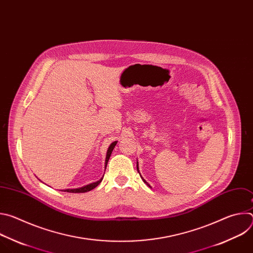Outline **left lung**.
I'll list each match as a JSON object with an SVG mask.
<instances>
[{"label": "left lung", "mask_w": 253, "mask_h": 253, "mask_svg": "<svg viewBox=\"0 0 253 253\" xmlns=\"http://www.w3.org/2000/svg\"><path fill=\"white\" fill-rule=\"evenodd\" d=\"M137 170H138V162H137ZM138 172H139V170H138ZM139 174H140V173H139ZM141 178H142V176H141ZM142 179H143V178H142ZM143 181H144V182H145V183H146V184H147L148 186H150V185H149V184H148V183H147V182H146V181H145V180H144V179H143Z\"/></svg>", "instance_id": "1"}]
</instances>
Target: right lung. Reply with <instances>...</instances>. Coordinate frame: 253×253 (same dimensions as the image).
<instances>
[{"label":"right lung","instance_id":"obj_1","mask_svg":"<svg viewBox=\"0 0 253 253\" xmlns=\"http://www.w3.org/2000/svg\"><path fill=\"white\" fill-rule=\"evenodd\" d=\"M116 144H117V141H114V142L111 144V145L109 146V148H108V150H107V155H106V160H105V169H106V167H107V163H108V161H109V158H110V156H111V153H112V151H113V149H114ZM102 179H103V178H101L100 180H98V181H96V182H94V183L85 185V186L80 187V188L65 189V190H62V191H64V192H70V193H84V192H88V191L94 189L96 186H98V185L101 183Z\"/></svg>","mask_w":253,"mask_h":253}]
</instances>
